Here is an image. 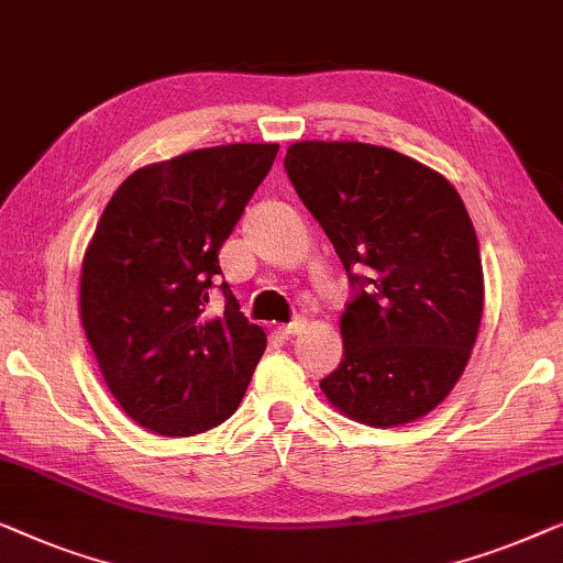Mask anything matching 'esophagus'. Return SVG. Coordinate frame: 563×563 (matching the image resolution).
Here are the masks:
<instances>
[{"label":"esophagus","mask_w":563,"mask_h":563,"mask_svg":"<svg viewBox=\"0 0 563 563\" xmlns=\"http://www.w3.org/2000/svg\"><path fill=\"white\" fill-rule=\"evenodd\" d=\"M303 327H306V321L298 316V319H292L290 323H283V327H278V331L283 336H296Z\"/></svg>","instance_id":"obj_1"}]
</instances>
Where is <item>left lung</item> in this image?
<instances>
[{"instance_id": "left-lung-1", "label": "left lung", "mask_w": 563, "mask_h": 563, "mask_svg": "<svg viewBox=\"0 0 563 563\" xmlns=\"http://www.w3.org/2000/svg\"><path fill=\"white\" fill-rule=\"evenodd\" d=\"M285 173L354 290L344 360L321 390L360 423L416 421L462 377L482 321L479 242L462 196L413 157L364 142H296Z\"/></svg>"}]
</instances>
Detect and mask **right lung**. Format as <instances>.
Wrapping results in <instances>:
<instances>
[{"label": "right lung", "mask_w": 563, "mask_h": 563, "mask_svg": "<svg viewBox=\"0 0 563 563\" xmlns=\"http://www.w3.org/2000/svg\"><path fill=\"white\" fill-rule=\"evenodd\" d=\"M278 145H221L134 170L101 213L81 271V321L109 390L134 423L194 437L224 423L263 357L219 250ZM225 296L211 320L208 292Z\"/></svg>", "instance_id": "add662e5"}]
</instances>
